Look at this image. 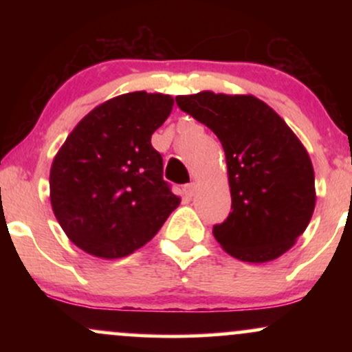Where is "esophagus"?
Listing matches in <instances>:
<instances>
[{"label": "esophagus", "mask_w": 352, "mask_h": 352, "mask_svg": "<svg viewBox=\"0 0 352 352\" xmlns=\"http://www.w3.org/2000/svg\"><path fill=\"white\" fill-rule=\"evenodd\" d=\"M184 192H185V195L195 197L197 195V184H195V182H190V184L185 185Z\"/></svg>", "instance_id": "34e87169"}]
</instances>
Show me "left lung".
<instances>
[{
    "mask_svg": "<svg viewBox=\"0 0 352 352\" xmlns=\"http://www.w3.org/2000/svg\"><path fill=\"white\" fill-rule=\"evenodd\" d=\"M177 106L220 139L232 212L213 236L232 256L265 263L288 252L316 204L311 159L294 132L263 100L204 91Z\"/></svg>",
    "mask_w": 352,
    "mask_h": 352,
    "instance_id": "left-lung-1",
    "label": "left lung"
}]
</instances>
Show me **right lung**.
<instances>
[{
	"mask_svg": "<svg viewBox=\"0 0 352 352\" xmlns=\"http://www.w3.org/2000/svg\"><path fill=\"white\" fill-rule=\"evenodd\" d=\"M172 107L167 94L117 96L92 109L59 148L50 173L52 212L86 253L127 256L179 207L162 177V155L151 144Z\"/></svg>",
	"mask_w": 352,
	"mask_h": 352,
	"instance_id": "1",
	"label": "right lung"
}]
</instances>
